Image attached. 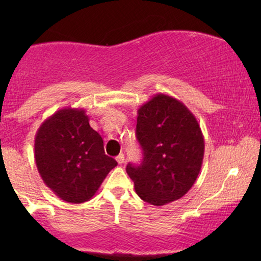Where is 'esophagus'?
<instances>
[{
    "mask_svg": "<svg viewBox=\"0 0 261 261\" xmlns=\"http://www.w3.org/2000/svg\"><path fill=\"white\" fill-rule=\"evenodd\" d=\"M116 162L119 163L120 165H121V164H123V162H124V154H122V153H120V154L116 156Z\"/></svg>",
    "mask_w": 261,
    "mask_h": 261,
    "instance_id": "esophagus-1",
    "label": "esophagus"
}]
</instances>
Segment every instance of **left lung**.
<instances>
[{
  "mask_svg": "<svg viewBox=\"0 0 261 261\" xmlns=\"http://www.w3.org/2000/svg\"><path fill=\"white\" fill-rule=\"evenodd\" d=\"M137 139L144 159L126 171L142 201L160 206L183 197L201 171L204 138L184 103L156 94L138 110Z\"/></svg>",
  "mask_w": 261,
  "mask_h": 261,
  "instance_id": "obj_1",
  "label": "left lung"
}]
</instances>
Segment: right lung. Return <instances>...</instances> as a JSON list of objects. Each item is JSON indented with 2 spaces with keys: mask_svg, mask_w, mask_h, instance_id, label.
<instances>
[{
  "mask_svg": "<svg viewBox=\"0 0 261 261\" xmlns=\"http://www.w3.org/2000/svg\"><path fill=\"white\" fill-rule=\"evenodd\" d=\"M34 158L44 183L69 203L92 198L117 165L106 155L103 139L90 127L85 110L76 108L60 109L41 123Z\"/></svg>",
  "mask_w": 261,
  "mask_h": 261,
  "instance_id": "obj_1",
  "label": "right lung"
}]
</instances>
